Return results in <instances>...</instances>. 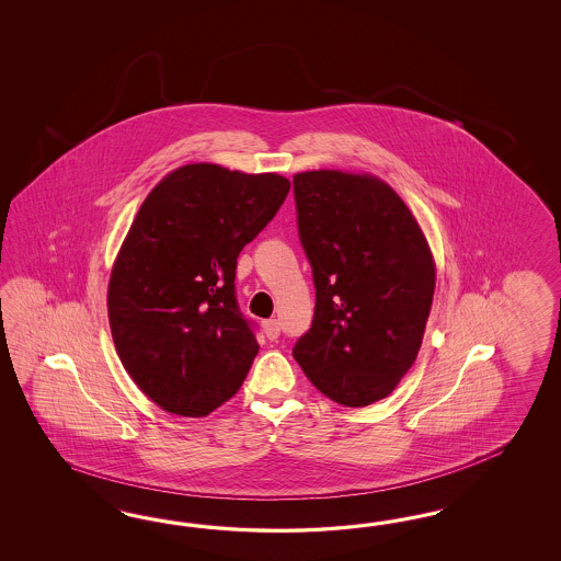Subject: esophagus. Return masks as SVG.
<instances>
[{
  "mask_svg": "<svg viewBox=\"0 0 561 561\" xmlns=\"http://www.w3.org/2000/svg\"><path fill=\"white\" fill-rule=\"evenodd\" d=\"M263 331H265L267 340L275 341L279 337V333H282V324H279L277 319H270V321L263 323Z\"/></svg>",
  "mask_w": 561,
  "mask_h": 561,
  "instance_id": "esophagus-1",
  "label": "esophagus"
}]
</instances>
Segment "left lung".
Instances as JSON below:
<instances>
[{"instance_id":"1","label":"left lung","mask_w":561,"mask_h":561,"mask_svg":"<svg viewBox=\"0 0 561 561\" xmlns=\"http://www.w3.org/2000/svg\"><path fill=\"white\" fill-rule=\"evenodd\" d=\"M294 202L317 302L291 354L324 397L366 408L420 352L436 286L430 247L408 205L368 174L300 172Z\"/></svg>"}]
</instances>
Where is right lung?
<instances>
[{"label": "right lung", "mask_w": 561, "mask_h": 561, "mask_svg": "<svg viewBox=\"0 0 561 561\" xmlns=\"http://www.w3.org/2000/svg\"><path fill=\"white\" fill-rule=\"evenodd\" d=\"M288 191L273 172L188 164L139 207L111 273L108 323L125 370L164 411L202 417L244 382L259 343L238 306L237 259Z\"/></svg>", "instance_id": "right-lung-1"}]
</instances>
